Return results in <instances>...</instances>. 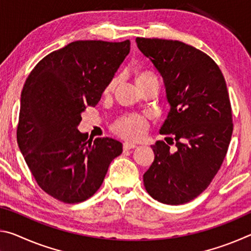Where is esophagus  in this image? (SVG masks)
Segmentation results:
<instances>
[{
	"label": "esophagus",
	"instance_id": "obj_1",
	"mask_svg": "<svg viewBox=\"0 0 251 251\" xmlns=\"http://www.w3.org/2000/svg\"><path fill=\"white\" fill-rule=\"evenodd\" d=\"M123 147H124L125 151H128V150H133V148L136 147V144L134 143H130V142H125L123 144Z\"/></svg>",
	"mask_w": 251,
	"mask_h": 251
}]
</instances>
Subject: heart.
I'll return each instance as SVG.
<instances>
[{
    "label": "heart",
    "instance_id": "1",
    "mask_svg": "<svg viewBox=\"0 0 251 251\" xmlns=\"http://www.w3.org/2000/svg\"><path fill=\"white\" fill-rule=\"evenodd\" d=\"M151 80H158L156 76L151 73V72H142V73L137 74L136 76V83L137 85H142L144 83L151 82ZM118 83V78H113L107 84V86L105 87V94H110L114 91V88L116 87ZM147 128V123L145 118L136 115H128L125 117H122L121 120H118L115 124L113 125V129L116 134H118L122 137L127 139H138L145 134Z\"/></svg>",
    "mask_w": 251,
    "mask_h": 251
}]
</instances>
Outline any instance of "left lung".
<instances>
[{
    "instance_id": "obj_1",
    "label": "left lung",
    "mask_w": 251,
    "mask_h": 251,
    "mask_svg": "<svg viewBox=\"0 0 251 251\" xmlns=\"http://www.w3.org/2000/svg\"><path fill=\"white\" fill-rule=\"evenodd\" d=\"M136 43L164 79L171 110L159 133L177 147L151 146L155 159L144 185L156 201L181 205L209 186L227 154L233 125L226 80L214 59L192 45L145 37Z\"/></svg>"
}]
</instances>
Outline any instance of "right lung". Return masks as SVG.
<instances>
[{"label": "right lung", "instance_id": "1", "mask_svg": "<svg viewBox=\"0 0 251 251\" xmlns=\"http://www.w3.org/2000/svg\"><path fill=\"white\" fill-rule=\"evenodd\" d=\"M130 42L75 41L50 53L29 73L21 94L18 144L32 175L50 196L84 201L103 184L123 144L88 139L77 126L99 103L128 55Z\"/></svg>", "mask_w": 251, "mask_h": 251}]
</instances>
